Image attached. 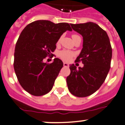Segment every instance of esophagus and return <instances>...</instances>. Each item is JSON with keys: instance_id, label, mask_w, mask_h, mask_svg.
Here are the masks:
<instances>
[{"instance_id": "obj_1", "label": "esophagus", "mask_w": 125, "mask_h": 125, "mask_svg": "<svg viewBox=\"0 0 125 125\" xmlns=\"http://www.w3.org/2000/svg\"><path fill=\"white\" fill-rule=\"evenodd\" d=\"M63 66H64V67H69V65L68 64V63H66V62H64V63H63Z\"/></svg>"}]
</instances>
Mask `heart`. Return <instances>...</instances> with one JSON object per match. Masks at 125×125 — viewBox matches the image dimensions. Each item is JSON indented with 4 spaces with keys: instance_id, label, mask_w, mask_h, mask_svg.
<instances>
[{
    "instance_id": "b5f03b06",
    "label": "heart",
    "mask_w": 125,
    "mask_h": 125,
    "mask_svg": "<svg viewBox=\"0 0 125 125\" xmlns=\"http://www.w3.org/2000/svg\"><path fill=\"white\" fill-rule=\"evenodd\" d=\"M79 38H81V37L79 36H78V35H77V34H73L72 35V39L74 42L76 40H77L78 39H79ZM61 39V37L58 39V41H57V43L60 42ZM74 55V52H73L72 51H68V50H66V49L61 51L59 52V54H58V56H59V57H60L62 60L64 61H68V62L71 59V58L73 57Z\"/></svg>"
}]
</instances>
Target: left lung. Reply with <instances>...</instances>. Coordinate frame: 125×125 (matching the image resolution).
Segmentation results:
<instances>
[{"instance_id": "left-lung-1", "label": "left lung", "mask_w": 125, "mask_h": 125, "mask_svg": "<svg viewBox=\"0 0 125 125\" xmlns=\"http://www.w3.org/2000/svg\"><path fill=\"white\" fill-rule=\"evenodd\" d=\"M71 25L83 38V47L75 62L81 61L84 66L77 69L70 65L66 82L72 94L86 97L96 92L105 81L111 66L112 48L106 32L98 24L89 22Z\"/></svg>"}]
</instances>
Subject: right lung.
I'll list each match as a JSON object with an SVG mask.
<instances>
[{
  "instance_id": "obj_1",
  "label": "right lung",
  "mask_w": 125,
  "mask_h": 125,
  "mask_svg": "<svg viewBox=\"0 0 125 125\" xmlns=\"http://www.w3.org/2000/svg\"><path fill=\"white\" fill-rule=\"evenodd\" d=\"M66 31H72L68 23L39 20L28 24L20 34L15 47L14 71L20 84L32 95H44L52 88L63 62L58 58L50 64L44 61L47 56H54L56 44Z\"/></svg>"
}]
</instances>
